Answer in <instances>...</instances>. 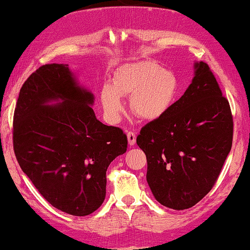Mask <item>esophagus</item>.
I'll return each instance as SVG.
<instances>
[{
  "mask_svg": "<svg viewBox=\"0 0 250 250\" xmlns=\"http://www.w3.org/2000/svg\"><path fill=\"white\" fill-rule=\"evenodd\" d=\"M127 140H128V145L129 146H134L135 145V141H136V135L135 133L133 132H128L127 133Z\"/></svg>",
  "mask_w": 250,
  "mask_h": 250,
  "instance_id": "1",
  "label": "esophagus"
}]
</instances>
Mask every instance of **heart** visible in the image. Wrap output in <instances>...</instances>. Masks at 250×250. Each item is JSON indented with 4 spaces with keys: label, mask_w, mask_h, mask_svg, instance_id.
Instances as JSON below:
<instances>
[{
    "label": "heart",
    "mask_w": 250,
    "mask_h": 250,
    "mask_svg": "<svg viewBox=\"0 0 250 250\" xmlns=\"http://www.w3.org/2000/svg\"><path fill=\"white\" fill-rule=\"evenodd\" d=\"M179 86L174 71L152 61H138L115 71L111 84L101 87L100 101L105 115L115 121L124 109L122 98L131 97L133 112L145 121H155L172 107Z\"/></svg>",
    "instance_id": "b5f03b06"
}]
</instances>
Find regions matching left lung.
<instances>
[{
  "mask_svg": "<svg viewBox=\"0 0 250 250\" xmlns=\"http://www.w3.org/2000/svg\"><path fill=\"white\" fill-rule=\"evenodd\" d=\"M232 138L228 99L208 64L196 62L184 94L136 138L146 156V181L156 200L176 210L199 203L216 182Z\"/></svg>",
  "mask_w": 250,
  "mask_h": 250,
  "instance_id": "left-lung-1",
  "label": "left lung"
}]
</instances>
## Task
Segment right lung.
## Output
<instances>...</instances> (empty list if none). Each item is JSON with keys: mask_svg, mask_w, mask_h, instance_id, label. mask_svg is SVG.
Instances as JSON below:
<instances>
[{"mask_svg": "<svg viewBox=\"0 0 250 250\" xmlns=\"http://www.w3.org/2000/svg\"><path fill=\"white\" fill-rule=\"evenodd\" d=\"M93 102L68 64L50 63L27 78L13 115V149L22 172L44 199L74 216L101 206L108 166L127 150L125 133L98 121Z\"/></svg>", "mask_w": 250, "mask_h": 250, "instance_id": "right-lung-1", "label": "right lung"}]
</instances>
